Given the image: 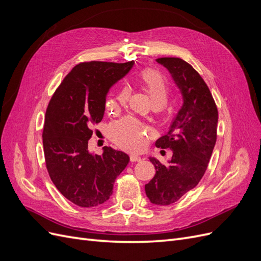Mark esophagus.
I'll return each mask as SVG.
<instances>
[{"instance_id": "34e87169", "label": "esophagus", "mask_w": 261, "mask_h": 261, "mask_svg": "<svg viewBox=\"0 0 261 261\" xmlns=\"http://www.w3.org/2000/svg\"><path fill=\"white\" fill-rule=\"evenodd\" d=\"M129 159H130V161H132V162H138V161H140V160H141V158H140L138 154L132 153V154L129 155Z\"/></svg>"}]
</instances>
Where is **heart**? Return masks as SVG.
I'll return each mask as SVG.
<instances>
[{
  "mask_svg": "<svg viewBox=\"0 0 261 261\" xmlns=\"http://www.w3.org/2000/svg\"><path fill=\"white\" fill-rule=\"evenodd\" d=\"M140 81L146 87L153 106L164 107L170 97V84L162 73L152 68H146L140 74ZM127 97V91L123 90L117 97L109 99L106 103L108 112L113 111L116 102H123ZM110 137L114 143L124 149L137 150L143 148L146 138L153 134V129L133 116H124L113 121L109 126Z\"/></svg>",
  "mask_w": 261,
  "mask_h": 261,
  "instance_id": "heart-1",
  "label": "heart"
}]
</instances>
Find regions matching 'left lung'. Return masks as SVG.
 Listing matches in <instances>:
<instances>
[{
  "label": "left lung",
  "instance_id": "left-lung-1",
  "mask_svg": "<svg viewBox=\"0 0 261 261\" xmlns=\"http://www.w3.org/2000/svg\"><path fill=\"white\" fill-rule=\"evenodd\" d=\"M156 62L170 70L184 98L170 130L155 141V147L172 150L171 161L163 164L149 158L155 174L145 185L146 195L152 203L168 206L202 178L217 141L219 114L209 87L189 63L179 58H160Z\"/></svg>",
  "mask_w": 261,
  "mask_h": 261
}]
</instances>
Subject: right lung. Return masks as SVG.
<instances>
[{
    "mask_svg": "<svg viewBox=\"0 0 261 261\" xmlns=\"http://www.w3.org/2000/svg\"><path fill=\"white\" fill-rule=\"evenodd\" d=\"M134 62H82L65 76L45 112L42 143L46 170L66 199L80 207H96L113 193L116 177L129 156L111 147L101 155L88 151L93 125L106 109L107 93L129 72Z\"/></svg>",
    "mask_w": 261,
    "mask_h": 261,
    "instance_id": "add662e5",
    "label": "right lung"
}]
</instances>
